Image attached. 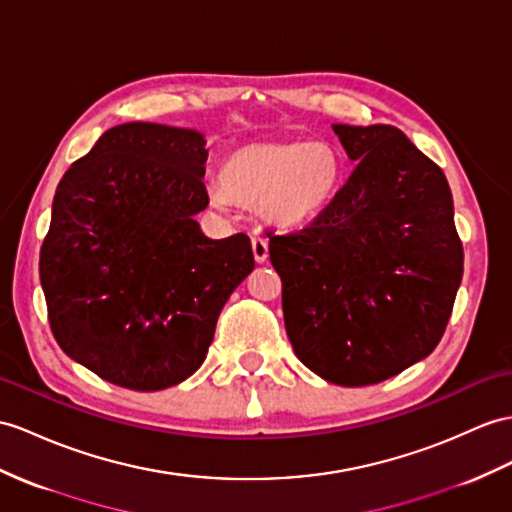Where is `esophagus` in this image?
Here are the masks:
<instances>
[{
    "label": "esophagus",
    "instance_id": "esophagus-1",
    "mask_svg": "<svg viewBox=\"0 0 512 512\" xmlns=\"http://www.w3.org/2000/svg\"><path fill=\"white\" fill-rule=\"evenodd\" d=\"M252 252H254L256 263H265L269 258V241L260 232L252 234Z\"/></svg>",
    "mask_w": 512,
    "mask_h": 512
}]
</instances>
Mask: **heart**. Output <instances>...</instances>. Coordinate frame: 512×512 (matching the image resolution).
I'll use <instances>...</instances> for the list:
<instances>
[{
  "instance_id": "heart-1",
  "label": "heart",
  "mask_w": 512,
  "mask_h": 512,
  "mask_svg": "<svg viewBox=\"0 0 512 512\" xmlns=\"http://www.w3.org/2000/svg\"><path fill=\"white\" fill-rule=\"evenodd\" d=\"M341 156L321 139L249 143L223 158L219 186H210L215 206H254L278 228H295L315 219L336 193Z\"/></svg>"
}]
</instances>
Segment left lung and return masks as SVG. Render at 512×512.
Here are the masks:
<instances>
[{"label":"left lung","mask_w":512,"mask_h":512,"mask_svg":"<svg viewBox=\"0 0 512 512\" xmlns=\"http://www.w3.org/2000/svg\"><path fill=\"white\" fill-rule=\"evenodd\" d=\"M356 169L317 219L267 234L295 356L367 386L426 358L463 280V243L439 165L393 126L334 123Z\"/></svg>","instance_id":"obj_1"}]
</instances>
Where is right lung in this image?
<instances>
[{"mask_svg": "<svg viewBox=\"0 0 512 512\" xmlns=\"http://www.w3.org/2000/svg\"><path fill=\"white\" fill-rule=\"evenodd\" d=\"M204 134L106 130L62 176L41 247L54 339L99 378L160 391L202 367L223 304L254 269L247 234L213 241Z\"/></svg>", "mask_w": 512, "mask_h": 512, "instance_id": "add662e5", "label": "right lung"}]
</instances>
